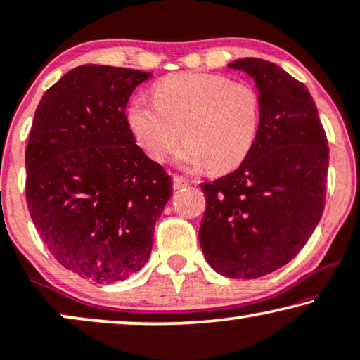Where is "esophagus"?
<instances>
[{
  "instance_id": "esophagus-1",
  "label": "esophagus",
  "mask_w": 360,
  "mask_h": 360,
  "mask_svg": "<svg viewBox=\"0 0 360 360\" xmlns=\"http://www.w3.org/2000/svg\"><path fill=\"white\" fill-rule=\"evenodd\" d=\"M191 181L186 179L183 176H172V186H174V189H181V188H186V186H189Z\"/></svg>"
}]
</instances>
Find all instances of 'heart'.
Masks as SVG:
<instances>
[{"label": "heart", "instance_id": "b5f03b06", "mask_svg": "<svg viewBox=\"0 0 360 360\" xmlns=\"http://www.w3.org/2000/svg\"><path fill=\"white\" fill-rule=\"evenodd\" d=\"M153 97L155 103L133 98L127 122L155 161H165L184 136L177 165L189 169L207 165L224 172L240 165L255 145L262 100L252 85L217 74H174L155 85Z\"/></svg>", "mask_w": 360, "mask_h": 360}]
</instances>
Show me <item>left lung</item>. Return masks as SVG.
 Returning a JSON list of instances; mask_svg holds the SVG:
<instances>
[{"mask_svg": "<svg viewBox=\"0 0 360 360\" xmlns=\"http://www.w3.org/2000/svg\"><path fill=\"white\" fill-rule=\"evenodd\" d=\"M229 67L257 84L260 130L236 171L200 184L199 242L215 271L250 280L286 265L309 240L324 210L329 148L304 84L263 59Z\"/></svg>", "mask_w": 360, "mask_h": 360, "instance_id": "8db88e82", "label": "left lung"}]
</instances>
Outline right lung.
Here are the masks:
<instances>
[{"mask_svg":"<svg viewBox=\"0 0 360 360\" xmlns=\"http://www.w3.org/2000/svg\"><path fill=\"white\" fill-rule=\"evenodd\" d=\"M151 74L75 67L46 90L26 146V200L57 262L97 283L140 271L155 224L172 195L171 177L138 145L128 100Z\"/></svg>","mask_w":360,"mask_h":360,"instance_id":"add662e5","label":"right lung"}]
</instances>
